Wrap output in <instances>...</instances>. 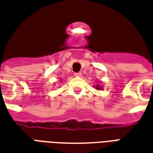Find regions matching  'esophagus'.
Returning a JSON list of instances; mask_svg holds the SVG:
<instances>
[{"label":"esophagus","mask_w":153,"mask_h":153,"mask_svg":"<svg viewBox=\"0 0 153 153\" xmlns=\"http://www.w3.org/2000/svg\"><path fill=\"white\" fill-rule=\"evenodd\" d=\"M74 75L77 77H80V76H82V73L81 72H79V73H75L74 74Z\"/></svg>","instance_id":"obj_1"}]
</instances>
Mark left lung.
Returning <instances> with one entry per match:
<instances>
[{"instance_id": "1", "label": "left lung", "mask_w": 153, "mask_h": 153, "mask_svg": "<svg viewBox=\"0 0 153 153\" xmlns=\"http://www.w3.org/2000/svg\"><path fill=\"white\" fill-rule=\"evenodd\" d=\"M96 89L101 90V89H102V86H100V85H96Z\"/></svg>"}]
</instances>
